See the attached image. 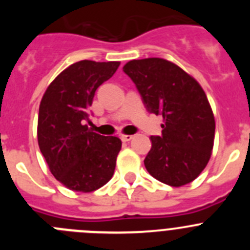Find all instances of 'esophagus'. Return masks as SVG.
<instances>
[{
	"label": "esophagus",
	"mask_w": 250,
	"mask_h": 250,
	"mask_svg": "<svg viewBox=\"0 0 250 250\" xmlns=\"http://www.w3.org/2000/svg\"><path fill=\"white\" fill-rule=\"evenodd\" d=\"M132 138H134L132 135H121V140L125 141V143H126V141H130Z\"/></svg>",
	"instance_id": "1"
}]
</instances>
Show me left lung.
I'll list each match as a JSON object with an SVG mask.
<instances>
[{"mask_svg":"<svg viewBox=\"0 0 250 250\" xmlns=\"http://www.w3.org/2000/svg\"><path fill=\"white\" fill-rule=\"evenodd\" d=\"M149 112L163 115L160 136H151L144 164L151 176L182 187L199 176L210 159L215 120L204 90L167 60H132L123 67Z\"/></svg>","mask_w":250,"mask_h":250,"instance_id":"left-lung-1","label":"left lung"}]
</instances>
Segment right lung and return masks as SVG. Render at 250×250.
Segmentation results:
<instances>
[{"mask_svg":"<svg viewBox=\"0 0 250 250\" xmlns=\"http://www.w3.org/2000/svg\"><path fill=\"white\" fill-rule=\"evenodd\" d=\"M120 62L83 60L65 68L42 96L37 140L52 175L70 190L90 193L114 175L121 140L83 125L95 91L116 72Z\"/></svg>","mask_w":250,"mask_h":250,"instance_id":"right-lung-1","label":"right lung"}]
</instances>
